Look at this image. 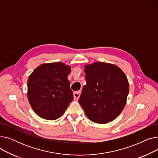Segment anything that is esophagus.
Segmentation results:
<instances>
[{"mask_svg":"<svg viewBox=\"0 0 158 158\" xmlns=\"http://www.w3.org/2000/svg\"><path fill=\"white\" fill-rule=\"evenodd\" d=\"M81 91H77V92H73V98L75 100H77V99L79 98L81 95Z\"/></svg>","mask_w":158,"mask_h":158,"instance_id":"obj_1","label":"esophagus"}]
</instances>
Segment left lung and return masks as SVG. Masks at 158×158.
Returning <instances> with one entry per match:
<instances>
[{
    "mask_svg": "<svg viewBox=\"0 0 158 158\" xmlns=\"http://www.w3.org/2000/svg\"><path fill=\"white\" fill-rule=\"evenodd\" d=\"M86 85L79 102L86 117L97 123H109L117 118L126 106L129 85L118 66L96 62L85 66Z\"/></svg>",
    "mask_w": 158,
    "mask_h": 158,
    "instance_id": "obj_1",
    "label": "left lung"
}]
</instances>
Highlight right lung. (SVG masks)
<instances>
[{"label":"right lung","mask_w":158,"mask_h":158,"mask_svg":"<svg viewBox=\"0 0 158 158\" xmlns=\"http://www.w3.org/2000/svg\"><path fill=\"white\" fill-rule=\"evenodd\" d=\"M70 70L63 63H50L40 64L29 76V102L40 117L54 120L65 112L73 98L68 80Z\"/></svg>","instance_id":"obj_1"}]
</instances>
